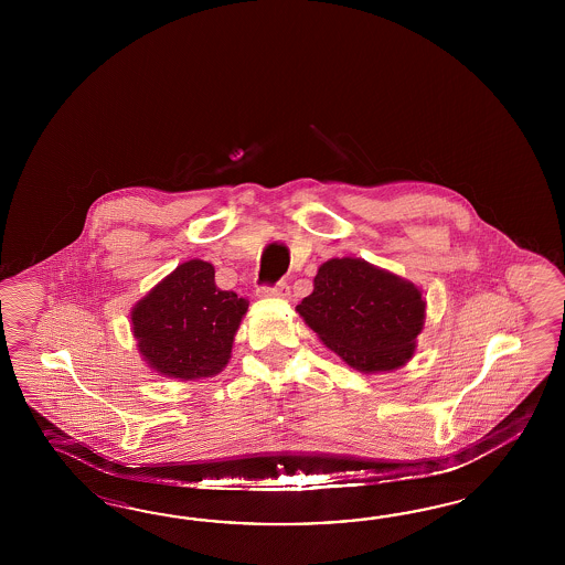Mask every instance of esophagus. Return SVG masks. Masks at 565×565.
Returning <instances> with one entry per match:
<instances>
[{
  "instance_id": "1",
  "label": "esophagus",
  "mask_w": 565,
  "mask_h": 565,
  "mask_svg": "<svg viewBox=\"0 0 565 565\" xmlns=\"http://www.w3.org/2000/svg\"><path fill=\"white\" fill-rule=\"evenodd\" d=\"M258 296H269V298H288L290 296V286L288 284H277L274 288H258Z\"/></svg>"
}]
</instances>
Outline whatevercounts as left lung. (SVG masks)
I'll list each match as a JSON object with an SVG mask.
<instances>
[{
    "instance_id": "1",
    "label": "left lung",
    "mask_w": 565,
    "mask_h": 565,
    "mask_svg": "<svg viewBox=\"0 0 565 565\" xmlns=\"http://www.w3.org/2000/svg\"><path fill=\"white\" fill-rule=\"evenodd\" d=\"M296 312L348 366L373 375L414 356L427 300L418 286L364 258H329Z\"/></svg>"
}]
</instances>
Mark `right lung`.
<instances>
[{"instance_id":"right-lung-1","label":"right lung","mask_w":565,"mask_h":565,"mask_svg":"<svg viewBox=\"0 0 565 565\" xmlns=\"http://www.w3.org/2000/svg\"><path fill=\"white\" fill-rule=\"evenodd\" d=\"M246 310L236 291L217 288L211 263L190 258L138 300L130 329L157 375L196 381L225 369Z\"/></svg>"}]
</instances>
